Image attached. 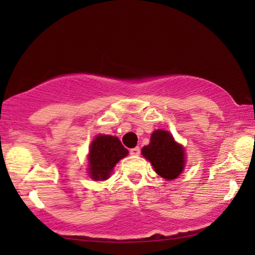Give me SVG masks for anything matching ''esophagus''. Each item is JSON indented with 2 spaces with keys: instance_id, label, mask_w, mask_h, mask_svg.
<instances>
[{
  "instance_id": "obj_1",
  "label": "esophagus",
  "mask_w": 255,
  "mask_h": 255,
  "mask_svg": "<svg viewBox=\"0 0 255 255\" xmlns=\"http://www.w3.org/2000/svg\"><path fill=\"white\" fill-rule=\"evenodd\" d=\"M130 154H131L132 156H138L139 154H140V148H139V147H134V148L130 149Z\"/></svg>"
}]
</instances>
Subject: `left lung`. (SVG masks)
Here are the masks:
<instances>
[{
    "instance_id": "1",
    "label": "left lung",
    "mask_w": 255,
    "mask_h": 255,
    "mask_svg": "<svg viewBox=\"0 0 255 255\" xmlns=\"http://www.w3.org/2000/svg\"><path fill=\"white\" fill-rule=\"evenodd\" d=\"M144 158L152 163L155 173L166 180H174L182 173L186 163L184 148L174 140L168 131L155 130L151 141L141 149Z\"/></svg>"
}]
</instances>
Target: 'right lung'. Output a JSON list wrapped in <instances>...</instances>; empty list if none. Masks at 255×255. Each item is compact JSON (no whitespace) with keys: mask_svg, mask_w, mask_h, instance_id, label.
Returning a JSON list of instances; mask_svg holds the SVG:
<instances>
[{"mask_svg":"<svg viewBox=\"0 0 255 255\" xmlns=\"http://www.w3.org/2000/svg\"><path fill=\"white\" fill-rule=\"evenodd\" d=\"M128 154V151L117 137L99 134L92 141L89 148V176L96 181L109 179L115 165Z\"/></svg>","mask_w":255,"mask_h":255,"instance_id":"obj_1","label":"right lung"}]
</instances>
